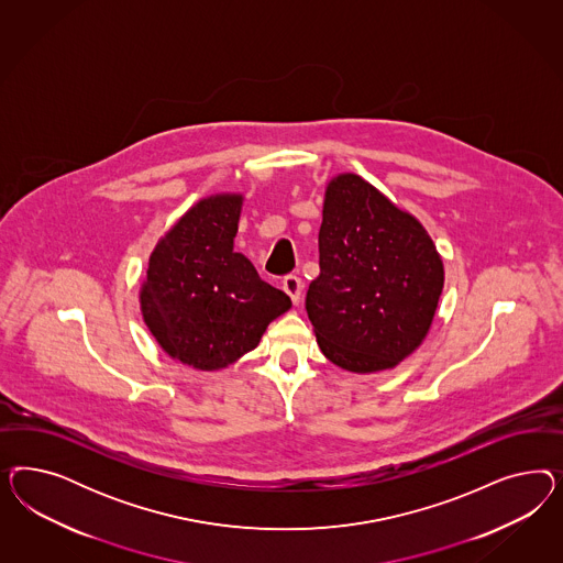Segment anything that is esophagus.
Wrapping results in <instances>:
<instances>
[{
    "label": "esophagus",
    "mask_w": 563,
    "mask_h": 563,
    "mask_svg": "<svg viewBox=\"0 0 563 563\" xmlns=\"http://www.w3.org/2000/svg\"><path fill=\"white\" fill-rule=\"evenodd\" d=\"M283 289L287 290L292 303L301 301V290H303V280L297 274H287L283 278Z\"/></svg>",
    "instance_id": "34e87169"
}]
</instances>
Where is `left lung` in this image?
<instances>
[{
  "label": "left lung",
  "mask_w": 563,
  "mask_h": 563,
  "mask_svg": "<svg viewBox=\"0 0 563 563\" xmlns=\"http://www.w3.org/2000/svg\"><path fill=\"white\" fill-rule=\"evenodd\" d=\"M318 241L306 307L322 353L357 374L398 365L426 339L442 295V257L426 229L349 173L325 189Z\"/></svg>",
  "instance_id": "left-lung-1"
}]
</instances>
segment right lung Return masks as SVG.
<instances>
[{
  "label": "right lung",
  "instance_id": "obj_1",
  "mask_svg": "<svg viewBox=\"0 0 563 563\" xmlns=\"http://www.w3.org/2000/svg\"><path fill=\"white\" fill-rule=\"evenodd\" d=\"M241 196L189 208L154 247L140 295L144 322L170 357L221 369L256 349L266 325L290 307L287 292L233 252Z\"/></svg>",
  "mask_w": 563,
  "mask_h": 563
}]
</instances>
